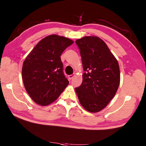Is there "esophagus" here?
I'll list each match as a JSON object with an SVG mask.
<instances>
[{
    "mask_svg": "<svg viewBox=\"0 0 146 146\" xmlns=\"http://www.w3.org/2000/svg\"><path fill=\"white\" fill-rule=\"evenodd\" d=\"M74 76H75V75H71L68 76V77H69V79H70V80L73 79V78Z\"/></svg>",
    "mask_w": 146,
    "mask_h": 146,
    "instance_id": "obj_1",
    "label": "esophagus"
}]
</instances>
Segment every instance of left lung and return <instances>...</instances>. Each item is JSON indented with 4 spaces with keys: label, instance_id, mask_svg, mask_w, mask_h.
I'll return each instance as SVG.
<instances>
[{
    "label": "left lung",
    "instance_id": "1",
    "mask_svg": "<svg viewBox=\"0 0 146 146\" xmlns=\"http://www.w3.org/2000/svg\"><path fill=\"white\" fill-rule=\"evenodd\" d=\"M76 43L85 73L82 85L75 91L86 110L98 112L107 107L119 88V63L106 43L97 36H85Z\"/></svg>",
    "mask_w": 146,
    "mask_h": 146
}]
</instances>
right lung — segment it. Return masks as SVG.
<instances>
[{
  "instance_id": "obj_1",
  "label": "right lung",
  "mask_w": 146,
  "mask_h": 146,
  "mask_svg": "<svg viewBox=\"0 0 146 146\" xmlns=\"http://www.w3.org/2000/svg\"><path fill=\"white\" fill-rule=\"evenodd\" d=\"M73 42L66 37L51 35L41 39L27 56L22 76L27 94L37 104H51L69 84L60 56Z\"/></svg>"
}]
</instances>
